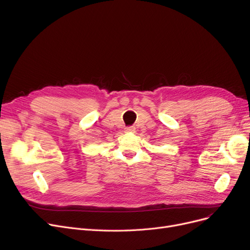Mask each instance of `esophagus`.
I'll return each mask as SVG.
<instances>
[{"label": "esophagus", "instance_id": "obj_1", "mask_svg": "<svg viewBox=\"0 0 250 250\" xmlns=\"http://www.w3.org/2000/svg\"><path fill=\"white\" fill-rule=\"evenodd\" d=\"M136 130V127L135 126H126V127H125V133H134Z\"/></svg>", "mask_w": 250, "mask_h": 250}]
</instances>
